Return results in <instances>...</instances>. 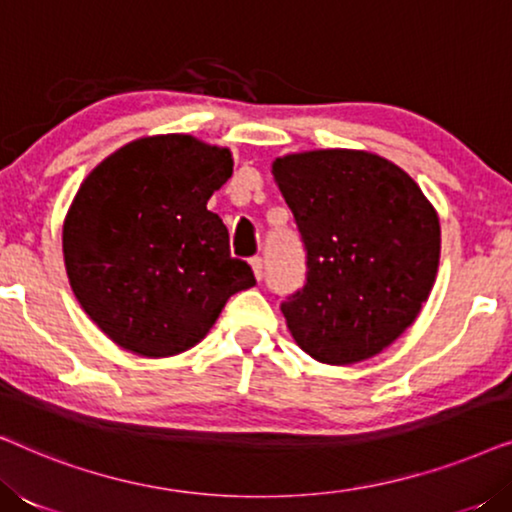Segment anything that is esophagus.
<instances>
[{
	"mask_svg": "<svg viewBox=\"0 0 512 512\" xmlns=\"http://www.w3.org/2000/svg\"><path fill=\"white\" fill-rule=\"evenodd\" d=\"M251 268H254V275H256L258 282H261V279H263V258L261 256L251 258Z\"/></svg>",
	"mask_w": 512,
	"mask_h": 512,
	"instance_id": "obj_1",
	"label": "esophagus"
}]
</instances>
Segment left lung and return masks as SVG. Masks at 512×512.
<instances>
[{
	"label": "left lung",
	"mask_w": 512,
	"mask_h": 512,
	"mask_svg": "<svg viewBox=\"0 0 512 512\" xmlns=\"http://www.w3.org/2000/svg\"><path fill=\"white\" fill-rule=\"evenodd\" d=\"M272 174L307 254L286 326L321 363L349 366L387 349L436 282L440 223L422 188L368 151L291 153Z\"/></svg>",
	"instance_id": "8db88e82"
}]
</instances>
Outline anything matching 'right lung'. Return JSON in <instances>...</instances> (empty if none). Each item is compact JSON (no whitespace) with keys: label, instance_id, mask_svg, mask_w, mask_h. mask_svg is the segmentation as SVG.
<instances>
[{"label":"right lung","instance_id":"1","mask_svg":"<svg viewBox=\"0 0 512 512\" xmlns=\"http://www.w3.org/2000/svg\"><path fill=\"white\" fill-rule=\"evenodd\" d=\"M230 174L228 149L158 135L125 144L83 179L62 228L65 268L118 347L153 359L186 352L233 293L256 284L207 209Z\"/></svg>","mask_w":512,"mask_h":512}]
</instances>
